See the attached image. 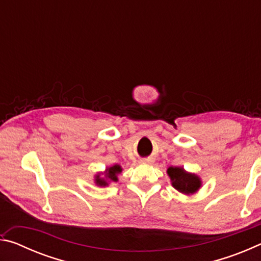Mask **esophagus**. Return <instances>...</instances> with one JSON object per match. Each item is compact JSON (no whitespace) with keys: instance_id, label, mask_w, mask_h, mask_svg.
<instances>
[{"instance_id":"obj_1","label":"esophagus","mask_w":261,"mask_h":261,"mask_svg":"<svg viewBox=\"0 0 261 261\" xmlns=\"http://www.w3.org/2000/svg\"><path fill=\"white\" fill-rule=\"evenodd\" d=\"M149 160H147V159H143V160H141V162L143 163H146V162H148Z\"/></svg>"}]
</instances>
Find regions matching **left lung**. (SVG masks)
<instances>
[{"mask_svg": "<svg viewBox=\"0 0 261 261\" xmlns=\"http://www.w3.org/2000/svg\"><path fill=\"white\" fill-rule=\"evenodd\" d=\"M167 173L170 177L171 185L182 193L192 194L201 187L200 178L196 174L187 173L182 167H169Z\"/></svg>", "mask_w": 261, "mask_h": 261, "instance_id": "8db88e82", "label": "left lung"}]
</instances>
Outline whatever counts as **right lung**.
I'll return each mask as SVG.
<instances>
[{
  "mask_svg": "<svg viewBox=\"0 0 261 261\" xmlns=\"http://www.w3.org/2000/svg\"><path fill=\"white\" fill-rule=\"evenodd\" d=\"M121 173H122L121 166L115 165V166L109 167L105 171V178L101 177V174H98L95 176V184L99 185V187H106V185H108L109 180H112V182H117L118 180L117 175Z\"/></svg>",
  "mask_w": 261,
  "mask_h": 261,
  "instance_id": "1",
  "label": "right lung"
}]
</instances>
